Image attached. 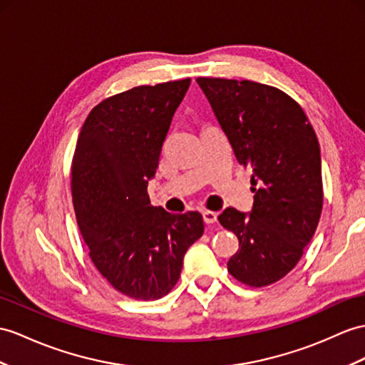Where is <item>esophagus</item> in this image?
<instances>
[{
	"mask_svg": "<svg viewBox=\"0 0 365 365\" xmlns=\"http://www.w3.org/2000/svg\"><path fill=\"white\" fill-rule=\"evenodd\" d=\"M217 218H218L217 212H213V210H204L202 212V220H204V223H206V225H213L217 221Z\"/></svg>",
	"mask_w": 365,
	"mask_h": 365,
	"instance_id": "1",
	"label": "esophagus"
}]
</instances>
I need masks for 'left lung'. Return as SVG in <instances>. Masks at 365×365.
<instances>
[{"instance_id":"8db88e82","label":"left lung","mask_w":365,"mask_h":365,"mask_svg":"<svg viewBox=\"0 0 365 365\" xmlns=\"http://www.w3.org/2000/svg\"><path fill=\"white\" fill-rule=\"evenodd\" d=\"M197 83L257 185L250 213L227 207L218 217L240 242L227 271L247 287L271 285L297 264L321 218L316 133L300 105L277 88L210 77H198Z\"/></svg>"}]
</instances>
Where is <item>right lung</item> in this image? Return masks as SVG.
I'll list each match as a JSON object with an SVG mask.
<instances>
[{
  "mask_svg": "<svg viewBox=\"0 0 365 365\" xmlns=\"http://www.w3.org/2000/svg\"><path fill=\"white\" fill-rule=\"evenodd\" d=\"M189 86L184 78L108 97L88 114L77 139L71 192L78 229L97 271L131 299L168 294L184 254L204 232L200 212L168 213L147 193Z\"/></svg>",
  "mask_w": 365,
  "mask_h": 365,
  "instance_id": "add662e5",
  "label": "right lung"
}]
</instances>
